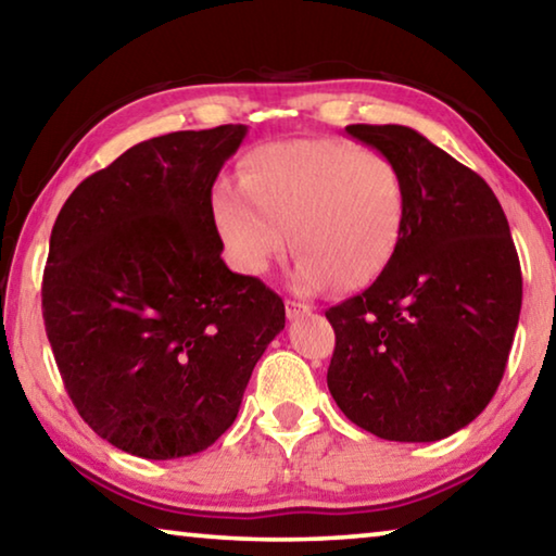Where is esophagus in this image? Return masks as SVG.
Returning <instances> with one entry per match:
<instances>
[{"label": "esophagus", "instance_id": "esophagus-1", "mask_svg": "<svg viewBox=\"0 0 556 556\" xmlns=\"http://www.w3.org/2000/svg\"><path fill=\"white\" fill-rule=\"evenodd\" d=\"M312 314V306L309 304H302V302H294V299H287V316L289 319H299V316H306Z\"/></svg>", "mask_w": 556, "mask_h": 556}]
</instances>
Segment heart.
Here are the masks:
<instances>
[{"label":"heart","mask_w":556,"mask_h":556,"mask_svg":"<svg viewBox=\"0 0 556 556\" xmlns=\"http://www.w3.org/2000/svg\"><path fill=\"white\" fill-rule=\"evenodd\" d=\"M217 232L244 275H264L287 250L294 285L341 292L389 267L408 217V185L391 155L337 138H296L244 155L240 185L213 195Z\"/></svg>","instance_id":"1"}]
</instances>
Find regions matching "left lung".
Segmentation results:
<instances>
[{
  "instance_id": "obj_1",
  "label": "left lung",
  "mask_w": 556,
  "mask_h": 556,
  "mask_svg": "<svg viewBox=\"0 0 556 556\" xmlns=\"http://www.w3.org/2000/svg\"><path fill=\"white\" fill-rule=\"evenodd\" d=\"M391 155L408 217L389 267L326 312L337 346L326 383L351 422L433 443L472 422L505 374L522 269L502 205L478 173L408 126H346Z\"/></svg>"
}]
</instances>
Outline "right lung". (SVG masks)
I'll return each mask as SVG.
<instances>
[{
	"label": "right lung",
	"instance_id": "1",
	"mask_svg": "<svg viewBox=\"0 0 556 556\" xmlns=\"http://www.w3.org/2000/svg\"><path fill=\"white\" fill-rule=\"evenodd\" d=\"M247 126L143 140L88 175L49 240L41 312L68 399L118 451L170 460L232 426L285 302L219 257L213 185Z\"/></svg>",
	"mask_w": 556,
	"mask_h": 556
}]
</instances>
